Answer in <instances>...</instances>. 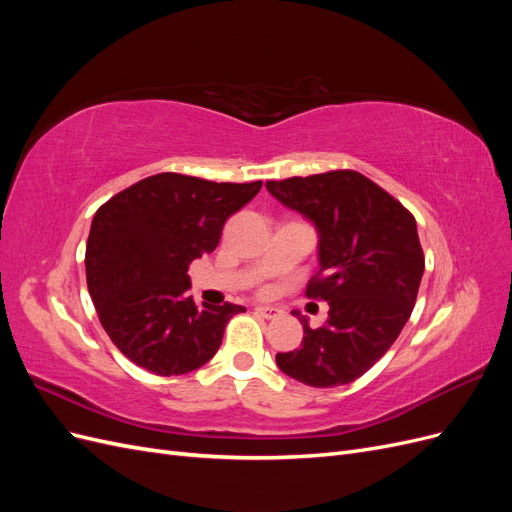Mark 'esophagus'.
<instances>
[{"label": "esophagus", "mask_w": 512, "mask_h": 512, "mask_svg": "<svg viewBox=\"0 0 512 512\" xmlns=\"http://www.w3.org/2000/svg\"><path fill=\"white\" fill-rule=\"evenodd\" d=\"M254 312L258 314V316H262V318H267V320H273V318H277L280 316V309H275V307H267V305H258Z\"/></svg>", "instance_id": "1"}]
</instances>
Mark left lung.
<instances>
[{"label": "left lung", "instance_id": "8db88e82", "mask_svg": "<svg viewBox=\"0 0 512 512\" xmlns=\"http://www.w3.org/2000/svg\"><path fill=\"white\" fill-rule=\"evenodd\" d=\"M267 190L314 224L318 273L307 297L329 303L318 329L294 309L303 344L277 352V367L316 389L350 384L382 359L412 314L425 271L416 220L356 170L267 181Z\"/></svg>", "mask_w": 512, "mask_h": 512}]
</instances>
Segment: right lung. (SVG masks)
<instances>
[{
	"mask_svg": "<svg viewBox=\"0 0 512 512\" xmlns=\"http://www.w3.org/2000/svg\"><path fill=\"white\" fill-rule=\"evenodd\" d=\"M260 188L262 181L160 173L98 209L85 252L87 288L104 331L132 363L181 376L213 359L226 322L245 307L196 305L188 267L218 247L224 222Z\"/></svg>",
	"mask_w": 512,
	"mask_h": 512,
	"instance_id": "right-lung-1",
	"label": "right lung"
}]
</instances>
